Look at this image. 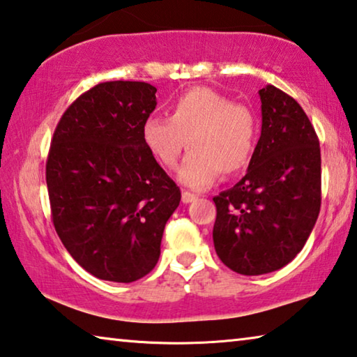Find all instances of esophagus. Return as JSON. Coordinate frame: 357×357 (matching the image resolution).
I'll return each mask as SVG.
<instances>
[{
    "mask_svg": "<svg viewBox=\"0 0 357 357\" xmlns=\"http://www.w3.org/2000/svg\"><path fill=\"white\" fill-rule=\"evenodd\" d=\"M181 199H183V203H192V202L197 200V195L192 194V192L184 190L183 195H181Z\"/></svg>",
    "mask_w": 357,
    "mask_h": 357,
    "instance_id": "obj_1",
    "label": "esophagus"
}]
</instances>
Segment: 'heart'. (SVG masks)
I'll return each mask as SVG.
<instances>
[{
    "label": "heart",
    "mask_w": 357,
    "mask_h": 357,
    "mask_svg": "<svg viewBox=\"0 0 357 357\" xmlns=\"http://www.w3.org/2000/svg\"><path fill=\"white\" fill-rule=\"evenodd\" d=\"M149 154L173 169L188 141L189 154L178 179L192 189H206L234 176L250 163L257 141V119L250 107L236 105L211 89L181 93L168 106V117L152 116L141 128Z\"/></svg>",
    "instance_id": "1"
}]
</instances>
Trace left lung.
<instances>
[{"instance_id": "left-lung-1", "label": "left lung", "mask_w": 357, "mask_h": 357, "mask_svg": "<svg viewBox=\"0 0 357 357\" xmlns=\"http://www.w3.org/2000/svg\"><path fill=\"white\" fill-rule=\"evenodd\" d=\"M262 132L248 172L214 197V250L230 270L256 276L280 270L302 251L321 208L319 139L302 106L265 86Z\"/></svg>"}]
</instances>
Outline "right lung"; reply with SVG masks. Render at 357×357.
I'll return each instance as SVG.
<instances>
[{
    "instance_id": "right-lung-1",
    "label": "right lung",
    "mask_w": 357,
    "mask_h": 357,
    "mask_svg": "<svg viewBox=\"0 0 357 357\" xmlns=\"http://www.w3.org/2000/svg\"><path fill=\"white\" fill-rule=\"evenodd\" d=\"M155 92L148 82L98 84L65 111L50 144L54 227L71 257L100 280L148 275L181 202L179 188L141 138Z\"/></svg>"
}]
</instances>
